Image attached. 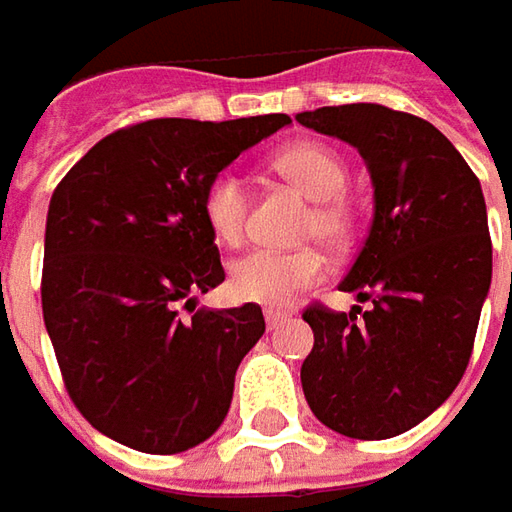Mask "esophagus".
<instances>
[{
	"label": "esophagus",
	"instance_id": "esophagus-1",
	"mask_svg": "<svg viewBox=\"0 0 512 512\" xmlns=\"http://www.w3.org/2000/svg\"><path fill=\"white\" fill-rule=\"evenodd\" d=\"M285 319V310H276V307H267L265 310V322H267V330H273V327L279 325Z\"/></svg>",
	"mask_w": 512,
	"mask_h": 512
}]
</instances>
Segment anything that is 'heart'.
I'll use <instances>...</instances> for the list:
<instances>
[{
	"mask_svg": "<svg viewBox=\"0 0 512 512\" xmlns=\"http://www.w3.org/2000/svg\"><path fill=\"white\" fill-rule=\"evenodd\" d=\"M273 168L305 190L313 202L307 213L305 236H319L325 245L342 247L350 236V210L342 190L347 182L342 156L322 142H293L273 156ZM202 216L216 242L242 245L247 233V187L233 173L222 170L205 185ZM325 276V256L316 247L299 250H250L236 259L227 273V287L236 299L256 305L282 307L299 290L313 287Z\"/></svg>",
	"mask_w": 512,
	"mask_h": 512,
	"instance_id": "b5f03b06",
	"label": "heart"
}]
</instances>
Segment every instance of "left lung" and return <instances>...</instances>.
<instances>
[{"instance_id":"left-lung-1","label":"left lung","mask_w":512,"mask_h":512,"mask_svg":"<svg viewBox=\"0 0 512 512\" xmlns=\"http://www.w3.org/2000/svg\"><path fill=\"white\" fill-rule=\"evenodd\" d=\"M362 153L373 222L336 313L310 305L313 350L302 390L313 416L350 439H390L427 419L462 382L493 276L487 207L476 173L442 130L384 105L296 113Z\"/></svg>"}]
</instances>
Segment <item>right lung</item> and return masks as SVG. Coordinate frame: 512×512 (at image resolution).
Masks as SVG:
<instances>
[{"label": "right lung", "mask_w": 512, "mask_h": 512, "mask_svg": "<svg viewBox=\"0 0 512 512\" xmlns=\"http://www.w3.org/2000/svg\"><path fill=\"white\" fill-rule=\"evenodd\" d=\"M285 125V113L139 122L96 142L53 190L45 327L70 399L113 442L168 456L225 422L265 316L253 302L179 316L225 282L202 193Z\"/></svg>", "instance_id": "obj_1"}]
</instances>
